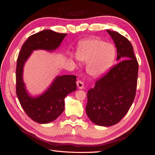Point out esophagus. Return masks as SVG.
Returning <instances> with one entry per match:
<instances>
[{"instance_id": "1", "label": "esophagus", "mask_w": 155, "mask_h": 155, "mask_svg": "<svg viewBox=\"0 0 155 155\" xmlns=\"http://www.w3.org/2000/svg\"><path fill=\"white\" fill-rule=\"evenodd\" d=\"M77 87L80 89H83L84 86V83L82 81H78L77 82Z\"/></svg>"}]
</instances>
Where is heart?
<instances>
[{
    "label": "heart",
    "mask_w": 155,
    "mask_h": 155,
    "mask_svg": "<svg viewBox=\"0 0 155 155\" xmlns=\"http://www.w3.org/2000/svg\"><path fill=\"white\" fill-rule=\"evenodd\" d=\"M116 56L113 45L99 38H89L81 41L77 48L78 61L87 63V72L94 78H99L108 71Z\"/></svg>",
    "instance_id": "1"
}]
</instances>
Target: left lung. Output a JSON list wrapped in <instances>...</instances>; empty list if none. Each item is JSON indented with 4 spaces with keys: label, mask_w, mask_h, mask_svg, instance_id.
Here are the masks:
<instances>
[{
    "label": "left lung",
    "mask_w": 155,
    "mask_h": 155,
    "mask_svg": "<svg viewBox=\"0 0 155 155\" xmlns=\"http://www.w3.org/2000/svg\"><path fill=\"white\" fill-rule=\"evenodd\" d=\"M114 42L117 60H123L97 81L87 93L86 113L99 126L118 123L132 105L136 94L139 64L130 41L116 31L107 30Z\"/></svg>",
    "instance_id": "1"
}]
</instances>
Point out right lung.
<instances>
[{"mask_svg":"<svg viewBox=\"0 0 155 155\" xmlns=\"http://www.w3.org/2000/svg\"><path fill=\"white\" fill-rule=\"evenodd\" d=\"M67 34L45 30L28 37L22 46L16 68V92L21 107L32 120L40 124L54 120L64 109V98L77 89L75 75H62L56 77L48 89L37 97L27 93L22 80L25 62L35 50L54 51L60 46Z\"/></svg>","mask_w":155,"mask_h":155,"instance_id":"right-lung-1","label":"right lung"}]
</instances>
